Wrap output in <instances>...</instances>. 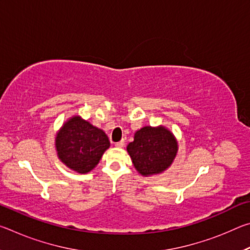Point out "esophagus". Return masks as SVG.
Returning <instances> with one entry per match:
<instances>
[{
  "label": "esophagus",
  "mask_w": 250,
  "mask_h": 250,
  "mask_svg": "<svg viewBox=\"0 0 250 250\" xmlns=\"http://www.w3.org/2000/svg\"><path fill=\"white\" fill-rule=\"evenodd\" d=\"M115 146H116L117 147H122V146H125V141L121 140V141H119V142H117V143H115Z\"/></svg>",
  "instance_id": "34e87169"
}]
</instances>
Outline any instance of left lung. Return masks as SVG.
<instances>
[{
    "label": "left lung",
    "mask_w": 250,
    "mask_h": 250,
    "mask_svg": "<svg viewBox=\"0 0 250 250\" xmlns=\"http://www.w3.org/2000/svg\"><path fill=\"white\" fill-rule=\"evenodd\" d=\"M137 171L143 176L160 174L171 166L177 153V141L166 126H143L126 146Z\"/></svg>",
    "instance_id": "8db88e82"
}]
</instances>
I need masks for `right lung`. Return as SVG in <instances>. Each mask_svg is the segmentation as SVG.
I'll return each mask as SVG.
<instances>
[{
    "mask_svg": "<svg viewBox=\"0 0 250 250\" xmlns=\"http://www.w3.org/2000/svg\"><path fill=\"white\" fill-rule=\"evenodd\" d=\"M55 146L59 160L66 167L84 174L99 163L110 142L103 130L74 116L58 131Z\"/></svg>",
    "mask_w": 250,
    "mask_h": 250,
    "instance_id": "right-lung-1",
    "label": "right lung"
}]
</instances>
